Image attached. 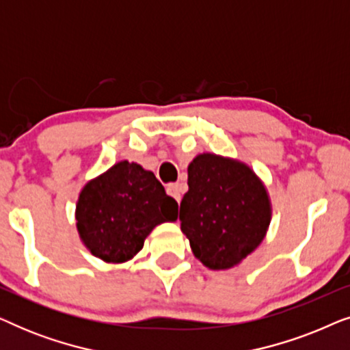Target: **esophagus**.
<instances>
[{"mask_svg": "<svg viewBox=\"0 0 350 350\" xmlns=\"http://www.w3.org/2000/svg\"><path fill=\"white\" fill-rule=\"evenodd\" d=\"M167 193H169L172 198H175L180 202L181 196H183V193H185V186L181 183H170L169 186H167Z\"/></svg>", "mask_w": 350, "mask_h": 350, "instance_id": "34e87169", "label": "esophagus"}]
</instances>
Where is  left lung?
I'll use <instances>...</instances> for the list:
<instances>
[{
	"label": "left lung",
	"instance_id": "8db88e82",
	"mask_svg": "<svg viewBox=\"0 0 350 350\" xmlns=\"http://www.w3.org/2000/svg\"><path fill=\"white\" fill-rule=\"evenodd\" d=\"M188 186L180 219L196 258L210 269L239 265L269 226L265 186L250 167L215 154H199L191 162Z\"/></svg>",
	"mask_w": 350,
	"mask_h": 350
}]
</instances>
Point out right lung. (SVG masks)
Listing matches in <instances>:
<instances>
[{"instance_id":"right-lung-1","label":"right lung","mask_w":350,"mask_h":350,"mask_svg":"<svg viewBox=\"0 0 350 350\" xmlns=\"http://www.w3.org/2000/svg\"><path fill=\"white\" fill-rule=\"evenodd\" d=\"M178 218V204L152 172L122 161L89 181L76 205V226L90 253L124 262L143 248L151 229Z\"/></svg>"}]
</instances>
